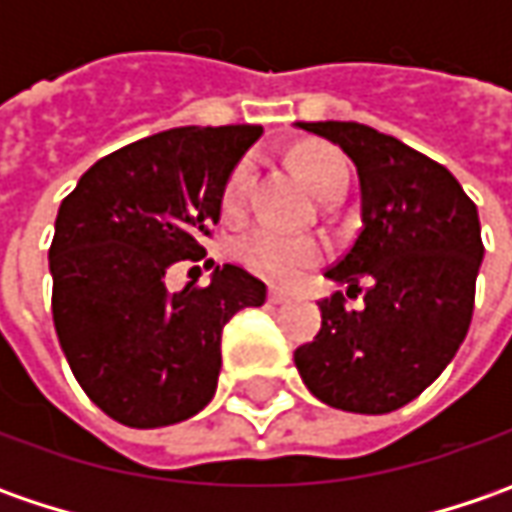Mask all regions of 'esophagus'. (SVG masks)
Masks as SVG:
<instances>
[{"instance_id": "34e87169", "label": "esophagus", "mask_w": 512, "mask_h": 512, "mask_svg": "<svg viewBox=\"0 0 512 512\" xmlns=\"http://www.w3.org/2000/svg\"><path fill=\"white\" fill-rule=\"evenodd\" d=\"M267 299H270L273 305H285V302H290V293L282 290V287H270V290H267Z\"/></svg>"}]
</instances>
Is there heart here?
Masks as SVG:
<instances>
[{
  "mask_svg": "<svg viewBox=\"0 0 512 512\" xmlns=\"http://www.w3.org/2000/svg\"><path fill=\"white\" fill-rule=\"evenodd\" d=\"M293 162L302 173L305 185L316 193V199L339 202L347 193L350 170L339 150L327 148V145H305L296 150ZM250 187H253V159H242L230 173L225 193H222V207L227 216H239L245 210ZM236 253L253 270L265 273L270 279L293 282L296 276H302L322 259L325 247L310 236H290L270 225H253L236 239Z\"/></svg>",
  "mask_w": 512,
  "mask_h": 512,
  "instance_id": "heart-1",
  "label": "heart"
}]
</instances>
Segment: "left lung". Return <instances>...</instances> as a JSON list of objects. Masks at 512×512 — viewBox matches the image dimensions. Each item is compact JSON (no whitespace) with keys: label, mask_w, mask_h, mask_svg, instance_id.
I'll return each instance as SVG.
<instances>
[{"label":"left lung","mask_w":512,"mask_h":512,"mask_svg":"<svg viewBox=\"0 0 512 512\" xmlns=\"http://www.w3.org/2000/svg\"><path fill=\"white\" fill-rule=\"evenodd\" d=\"M339 145L359 173L362 230L327 279L362 290V310L333 293L322 330L296 347L307 390L336 410L379 416L439 379L467 336L482 265V225L450 170L359 122H299Z\"/></svg>","instance_id":"left-lung-1"}]
</instances>
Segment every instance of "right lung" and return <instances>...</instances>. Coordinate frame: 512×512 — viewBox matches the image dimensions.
I'll list each match as a JSON object with an SVG mask.
<instances>
[{
  "label": "right lung",
  "instance_id": "1",
  "mask_svg": "<svg viewBox=\"0 0 512 512\" xmlns=\"http://www.w3.org/2000/svg\"><path fill=\"white\" fill-rule=\"evenodd\" d=\"M262 125L173 128L99 159L65 196L50 242L53 325L88 399L128 427H168L205 407L222 330L262 307L265 282L236 265L170 293L176 262L205 259L222 193Z\"/></svg>",
  "mask_w": 512,
  "mask_h": 512
}]
</instances>
